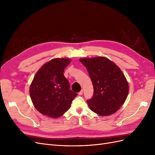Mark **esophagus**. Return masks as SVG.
I'll list each match as a JSON object with an SVG mask.
<instances>
[{"label": "esophagus", "instance_id": "1", "mask_svg": "<svg viewBox=\"0 0 155 155\" xmlns=\"http://www.w3.org/2000/svg\"><path fill=\"white\" fill-rule=\"evenodd\" d=\"M83 90H81L80 92H79V96H81L83 94Z\"/></svg>", "mask_w": 155, "mask_h": 155}]
</instances>
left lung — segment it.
Returning a JSON list of instances; mask_svg holds the SVG:
<instances>
[{"mask_svg":"<svg viewBox=\"0 0 155 155\" xmlns=\"http://www.w3.org/2000/svg\"><path fill=\"white\" fill-rule=\"evenodd\" d=\"M89 74L94 94L87 104L92 111L108 116L118 110L126 100L129 85L120 68L104 57L79 59Z\"/></svg>","mask_w":155,"mask_h":155,"instance_id":"obj_1","label":"left lung"}]
</instances>
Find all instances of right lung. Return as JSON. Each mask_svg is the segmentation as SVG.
Returning <instances> with one entry per match:
<instances>
[{
  "instance_id": "obj_1",
  "label": "right lung",
  "mask_w": 155,
  "mask_h": 155,
  "mask_svg": "<svg viewBox=\"0 0 155 155\" xmlns=\"http://www.w3.org/2000/svg\"><path fill=\"white\" fill-rule=\"evenodd\" d=\"M69 59L56 58L42 67L34 76L30 87V95L35 109L51 118H58L67 112L78 94L70 89L64 76Z\"/></svg>"
}]
</instances>
